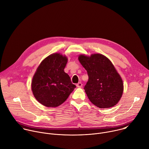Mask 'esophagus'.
<instances>
[{"mask_svg":"<svg viewBox=\"0 0 149 149\" xmlns=\"http://www.w3.org/2000/svg\"><path fill=\"white\" fill-rule=\"evenodd\" d=\"M77 87H78V88H81L82 86V83L81 82H78V84H77Z\"/></svg>","mask_w":149,"mask_h":149,"instance_id":"1","label":"esophagus"}]
</instances>
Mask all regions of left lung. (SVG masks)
<instances>
[{
	"instance_id": "8db88e82",
	"label": "left lung",
	"mask_w": 149,
	"mask_h": 149,
	"mask_svg": "<svg viewBox=\"0 0 149 149\" xmlns=\"http://www.w3.org/2000/svg\"><path fill=\"white\" fill-rule=\"evenodd\" d=\"M78 60L88 75L84 90L90 101L101 109L116 105L124 87L123 80L110 60L100 54L90 56L80 55Z\"/></svg>"
}]
</instances>
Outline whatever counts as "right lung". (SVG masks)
<instances>
[{
	"instance_id": "add662e5",
	"label": "right lung",
	"mask_w": 149,
	"mask_h": 149,
	"mask_svg": "<svg viewBox=\"0 0 149 149\" xmlns=\"http://www.w3.org/2000/svg\"><path fill=\"white\" fill-rule=\"evenodd\" d=\"M67 57L52 54L41 62L32 81L31 88L36 100L48 107H56L68 98L76 87L64 72Z\"/></svg>"
}]
</instances>
